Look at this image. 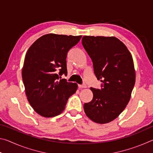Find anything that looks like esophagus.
<instances>
[{
	"mask_svg": "<svg viewBox=\"0 0 153 153\" xmlns=\"http://www.w3.org/2000/svg\"><path fill=\"white\" fill-rule=\"evenodd\" d=\"M78 86H79V88H86L87 87V86H86V85L85 84H79V85H78Z\"/></svg>",
	"mask_w": 153,
	"mask_h": 153,
	"instance_id": "34e87169",
	"label": "esophagus"
}]
</instances>
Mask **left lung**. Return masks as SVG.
<instances>
[{
    "instance_id": "obj_1",
    "label": "left lung",
    "mask_w": 153,
    "mask_h": 153,
    "mask_svg": "<svg viewBox=\"0 0 153 153\" xmlns=\"http://www.w3.org/2000/svg\"><path fill=\"white\" fill-rule=\"evenodd\" d=\"M82 45L91 58L94 74L102 82L101 89L90 88L91 101L84 103L87 117L97 123H107L117 118L130 100L136 72L130 52L115 37L88 36Z\"/></svg>"
}]
</instances>
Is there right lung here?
I'll return each instance as SVG.
<instances>
[{
  "instance_id": "add662e5",
  "label": "right lung",
  "mask_w": 153,
  "mask_h": 153,
  "mask_svg": "<svg viewBox=\"0 0 153 153\" xmlns=\"http://www.w3.org/2000/svg\"><path fill=\"white\" fill-rule=\"evenodd\" d=\"M81 38L48 33L36 40L27 51L22 69L25 94L33 110L42 117L61 114L76 92V83L59 77L67 74V53Z\"/></svg>"
}]
</instances>
